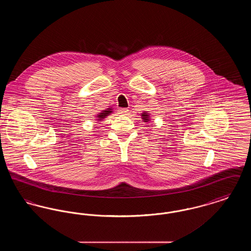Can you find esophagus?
I'll return each instance as SVG.
<instances>
[{
	"label": "esophagus",
	"instance_id": "34e87169",
	"mask_svg": "<svg viewBox=\"0 0 251 251\" xmlns=\"http://www.w3.org/2000/svg\"><path fill=\"white\" fill-rule=\"evenodd\" d=\"M119 111H120V114L123 115V116L124 115H128V113H129V110L127 108H121Z\"/></svg>",
	"mask_w": 251,
	"mask_h": 251
}]
</instances>
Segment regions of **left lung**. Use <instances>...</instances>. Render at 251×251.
<instances>
[{
  "instance_id": "8db88e82",
  "label": "left lung",
  "mask_w": 251,
  "mask_h": 251,
  "mask_svg": "<svg viewBox=\"0 0 251 251\" xmlns=\"http://www.w3.org/2000/svg\"><path fill=\"white\" fill-rule=\"evenodd\" d=\"M141 118H142L144 122H147V123H148V122L151 121V114H150L149 112L145 111V112H143V113L141 114Z\"/></svg>"
}]
</instances>
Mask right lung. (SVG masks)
I'll list each match as a JSON object with an SVG mask.
<instances>
[{"mask_svg": "<svg viewBox=\"0 0 251 251\" xmlns=\"http://www.w3.org/2000/svg\"><path fill=\"white\" fill-rule=\"evenodd\" d=\"M112 113H113V109H112V107L107 108L106 110L100 111V113L97 114L96 121H97V122H100V121L104 120L105 118H107L108 116H109L110 114H112Z\"/></svg>", "mask_w": 251, "mask_h": 251, "instance_id": "obj_1", "label": "right lung"}]
</instances>
